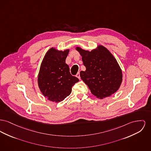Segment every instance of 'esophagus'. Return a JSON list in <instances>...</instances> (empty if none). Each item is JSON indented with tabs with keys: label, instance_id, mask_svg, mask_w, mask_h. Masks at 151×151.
Masks as SVG:
<instances>
[{
	"label": "esophagus",
	"instance_id": "esophagus-1",
	"mask_svg": "<svg viewBox=\"0 0 151 151\" xmlns=\"http://www.w3.org/2000/svg\"><path fill=\"white\" fill-rule=\"evenodd\" d=\"M76 76L79 79H80V73H79V72H78V73L76 74Z\"/></svg>",
	"mask_w": 151,
	"mask_h": 151
}]
</instances>
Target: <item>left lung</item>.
Masks as SVG:
<instances>
[{
    "instance_id": "left-lung-1",
    "label": "left lung",
    "mask_w": 151,
    "mask_h": 151,
    "mask_svg": "<svg viewBox=\"0 0 151 151\" xmlns=\"http://www.w3.org/2000/svg\"><path fill=\"white\" fill-rule=\"evenodd\" d=\"M86 67L80 76L91 92L98 99L111 96L119 89L123 81L122 70L115 58L102 45L91 51L76 47Z\"/></svg>"
}]
</instances>
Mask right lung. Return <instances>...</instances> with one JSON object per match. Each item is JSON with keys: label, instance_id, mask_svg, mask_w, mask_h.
<instances>
[{"label": "right lung", "instance_id": "1", "mask_svg": "<svg viewBox=\"0 0 151 151\" xmlns=\"http://www.w3.org/2000/svg\"><path fill=\"white\" fill-rule=\"evenodd\" d=\"M70 50L50 48L41 63L37 76L38 87L48 100L59 103L71 94L72 87L79 80L72 76L65 59Z\"/></svg>", "mask_w": 151, "mask_h": 151}]
</instances>
